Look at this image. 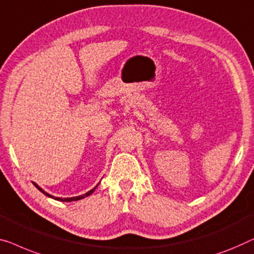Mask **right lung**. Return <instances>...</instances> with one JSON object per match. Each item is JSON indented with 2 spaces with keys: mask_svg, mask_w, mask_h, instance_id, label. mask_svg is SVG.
<instances>
[{
  "mask_svg": "<svg viewBox=\"0 0 254 254\" xmlns=\"http://www.w3.org/2000/svg\"><path fill=\"white\" fill-rule=\"evenodd\" d=\"M34 186H35L36 188H38L40 191H41L42 193H45L46 196H48V197H51V198H54L53 196H51V194L47 193L46 191H43L41 188H40V187H39L38 185H35V183H34ZM97 186H98V185H97ZM97 186H96V187H97ZM96 187H95L94 189H91L90 191H88V192H86V193H84V194H81V196H78V197H72V198H57V197H56V198H55V199H57V200H61V201H73V200H80V199H82V198H84V197H88V196H89V194L93 193V192H94V190L96 189Z\"/></svg>",
  "mask_w": 254,
  "mask_h": 254,
  "instance_id": "right-lung-1",
  "label": "right lung"
}]
</instances>
